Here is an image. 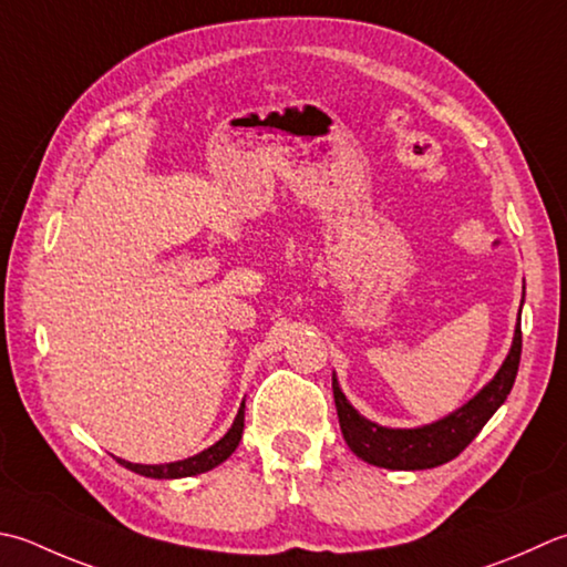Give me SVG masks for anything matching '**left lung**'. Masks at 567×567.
Here are the masks:
<instances>
[{
	"mask_svg": "<svg viewBox=\"0 0 567 567\" xmlns=\"http://www.w3.org/2000/svg\"><path fill=\"white\" fill-rule=\"evenodd\" d=\"M520 361V312L518 324L514 331V343L508 351L502 369L496 371L494 379L476 393L470 403L454 410L447 417L437 420L423 427H383L365 420L357 408H353L347 395L341 393L337 375H331V388H334V403L343 440L351 452L363 462L375 464L385 470H432L440 467L470 445L480 435L506 395L512 393Z\"/></svg>",
	"mask_w": 567,
	"mask_h": 567,
	"instance_id": "left-lung-1",
	"label": "left lung"
}]
</instances>
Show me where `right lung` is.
Masks as SVG:
<instances>
[{
    "label": "right lung",
    "mask_w": 567,
    "mask_h": 567,
    "mask_svg": "<svg viewBox=\"0 0 567 567\" xmlns=\"http://www.w3.org/2000/svg\"><path fill=\"white\" fill-rule=\"evenodd\" d=\"M243 423H246V403L240 405L236 420H233L230 430L220 437L216 445H210L208 450L194 454V457L182 460V462H169V464H132L120 460L122 467H127L130 472H137L142 476H152V480H179V476H194V474H204L208 470L218 467L220 462H226L233 452H236L238 442L243 437Z\"/></svg>",
    "instance_id": "right-lung-1"
}]
</instances>
